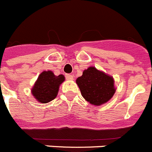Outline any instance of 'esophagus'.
I'll use <instances>...</instances> for the list:
<instances>
[{
    "label": "esophagus",
    "mask_w": 152,
    "mask_h": 152,
    "mask_svg": "<svg viewBox=\"0 0 152 152\" xmlns=\"http://www.w3.org/2000/svg\"><path fill=\"white\" fill-rule=\"evenodd\" d=\"M65 78H66L67 80H73L74 77L73 75H69V74H66V75H65Z\"/></svg>",
    "instance_id": "34e87169"
}]
</instances>
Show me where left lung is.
Listing matches in <instances>:
<instances>
[{
	"mask_svg": "<svg viewBox=\"0 0 152 152\" xmlns=\"http://www.w3.org/2000/svg\"><path fill=\"white\" fill-rule=\"evenodd\" d=\"M83 97L92 105L100 106L113 97L116 89L113 78L94 67L84 70L76 80Z\"/></svg>",
	"mask_w": 152,
	"mask_h": 152,
	"instance_id": "1",
	"label": "left lung"
}]
</instances>
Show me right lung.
<instances>
[{
	"mask_svg": "<svg viewBox=\"0 0 152 152\" xmlns=\"http://www.w3.org/2000/svg\"><path fill=\"white\" fill-rule=\"evenodd\" d=\"M64 80L62 75L56 76L51 71L42 72L33 86L32 94L40 103L50 102L56 97L59 85Z\"/></svg>",
	"mask_w": 152,
	"mask_h": 152,
	"instance_id": "1",
	"label": "right lung"
}]
</instances>
